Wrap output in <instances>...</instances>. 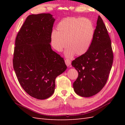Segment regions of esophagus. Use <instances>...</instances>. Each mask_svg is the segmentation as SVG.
Instances as JSON below:
<instances>
[{"mask_svg": "<svg viewBox=\"0 0 125 125\" xmlns=\"http://www.w3.org/2000/svg\"><path fill=\"white\" fill-rule=\"evenodd\" d=\"M65 63L68 67H69L71 65V61L68 59H66L65 60Z\"/></svg>", "mask_w": 125, "mask_h": 125, "instance_id": "34e87169", "label": "esophagus"}]
</instances>
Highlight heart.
<instances>
[{"label":"heart","instance_id":"b5f03b06","mask_svg":"<svg viewBox=\"0 0 125 125\" xmlns=\"http://www.w3.org/2000/svg\"><path fill=\"white\" fill-rule=\"evenodd\" d=\"M94 31L93 22L89 19L67 17L59 22L57 31L52 32L51 44L58 52L62 51L66 44V55L68 57L74 54L80 56L85 54L90 47Z\"/></svg>","mask_w":125,"mask_h":125}]
</instances>
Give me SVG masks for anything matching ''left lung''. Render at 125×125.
I'll list each match as a JSON object with an SVG mask.
<instances>
[{
	"instance_id": "obj_1",
	"label": "left lung",
	"mask_w": 125,
	"mask_h": 125,
	"mask_svg": "<svg viewBox=\"0 0 125 125\" xmlns=\"http://www.w3.org/2000/svg\"><path fill=\"white\" fill-rule=\"evenodd\" d=\"M113 62L111 41L103 20L99 16L90 47L71 63L78 72V77L73 84L74 92L85 97L99 93L107 82Z\"/></svg>"
}]
</instances>
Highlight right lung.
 Returning <instances> with one entry per match:
<instances>
[{
	"instance_id": "add662e5",
	"label": "right lung",
	"mask_w": 125,
	"mask_h": 125,
	"mask_svg": "<svg viewBox=\"0 0 125 125\" xmlns=\"http://www.w3.org/2000/svg\"><path fill=\"white\" fill-rule=\"evenodd\" d=\"M55 21L50 13L30 15L15 41L13 66L19 82L29 95L39 100L53 94L56 78L67 69L63 58L50 44Z\"/></svg>"
}]
</instances>
